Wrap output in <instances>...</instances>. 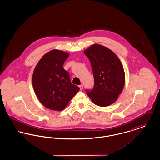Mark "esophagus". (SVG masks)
I'll return each mask as SVG.
<instances>
[{
    "instance_id": "esophagus-1",
    "label": "esophagus",
    "mask_w": 160,
    "mask_h": 160,
    "mask_svg": "<svg viewBox=\"0 0 160 160\" xmlns=\"http://www.w3.org/2000/svg\"><path fill=\"white\" fill-rule=\"evenodd\" d=\"M79 88H80V90H82V89H83V85H80V86H79Z\"/></svg>"
}]
</instances>
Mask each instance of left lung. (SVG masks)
Masks as SVG:
<instances>
[{
	"instance_id": "left-lung-1",
	"label": "left lung",
	"mask_w": 160,
	"mask_h": 160,
	"mask_svg": "<svg viewBox=\"0 0 160 160\" xmlns=\"http://www.w3.org/2000/svg\"><path fill=\"white\" fill-rule=\"evenodd\" d=\"M91 62L94 86L86 90L93 104L108 106L122 93L125 75L122 63L116 54L104 46L95 44L84 51Z\"/></svg>"
}]
</instances>
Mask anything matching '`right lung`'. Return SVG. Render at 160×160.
Masks as SVG:
<instances>
[{
	"label": "right lung",
	"mask_w": 160,
	"mask_h": 160,
	"mask_svg": "<svg viewBox=\"0 0 160 160\" xmlns=\"http://www.w3.org/2000/svg\"><path fill=\"white\" fill-rule=\"evenodd\" d=\"M69 55L54 49L42 57L33 71V90L41 103L48 109L62 111L80 90L71 83L68 72L63 68Z\"/></svg>",
	"instance_id": "obj_1"
}]
</instances>
